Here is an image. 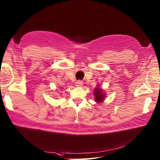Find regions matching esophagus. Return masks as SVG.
<instances>
[{
  "label": "esophagus",
  "mask_w": 160,
  "mask_h": 160,
  "mask_svg": "<svg viewBox=\"0 0 160 160\" xmlns=\"http://www.w3.org/2000/svg\"><path fill=\"white\" fill-rule=\"evenodd\" d=\"M75 84H76V86H78V87H81V86H83V82L81 81H76V83H75Z\"/></svg>",
  "instance_id": "34e87169"
}]
</instances>
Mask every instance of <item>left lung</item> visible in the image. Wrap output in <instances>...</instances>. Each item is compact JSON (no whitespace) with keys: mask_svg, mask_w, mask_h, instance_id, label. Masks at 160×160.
<instances>
[{"mask_svg":"<svg viewBox=\"0 0 160 160\" xmlns=\"http://www.w3.org/2000/svg\"><path fill=\"white\" fill-rule=\"evenodd\" d=\"M94 95L95 98V101L97 102H101L104 101L105 94H104L103 92H102V88H99L98 86L95 88L94 90Z\"/></svg>","mask_w":160,"mask_h":160,"instance_id":"left-lung-1","label":"left lung"}]
</instances>
